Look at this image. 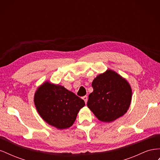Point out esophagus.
<instances>
[{"mask_svg":"<svg viewBox=\"0 0 160 160\" xmlns=\"http://www.w3.org/2000/svg\"><path fill=\"white\" fill-rule=\"evenodd\" d=\"M82 99H83V100H84V101H85V103H87V102H88V96H84V97H83V98H82Z\"/></svg>","mask_w":160,"mask_h":160,"instance_id":"obj_1","label":"esophagus"}]
</instances>
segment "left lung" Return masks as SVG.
<instances>
[{
  "label": "left lung",
  "mask_w": 160,
  "mask_h": 160,
  "mask_svg": "<svg viewBox=\"0 0 160 160\" xmlns=\"http://www.w3.org/2000/svg\"><path fill=\"white\" fill-rule=\"evenodd\" d=\"M93 91L89 95L88 107L103 122H111L127 112L132 91L126 79L108 69L92 82Z\"/></svg>",
  "instance_id": "left-lung-1"
}]
</instances>
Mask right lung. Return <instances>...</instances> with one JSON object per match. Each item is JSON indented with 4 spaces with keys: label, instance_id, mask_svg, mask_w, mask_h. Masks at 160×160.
I'll return each instance as SVG.
<instances>
[{
    "label": "right lung",
    "instance_id": "add662e5",
    "mask_svg": "<svg viewBox=\"0 0 160 160\" xmlns=\"http://www.w3.org/2000/svg\"><path fill=\"white\" fill-rule=\"evenodd\" d=\"M34 102L43 120L57 129L70 128L85 102L63 86L46 81L37 89Z\"/></svg>",
    "mask_w": 160,
    "mask_h": 160
}]
</instances>
